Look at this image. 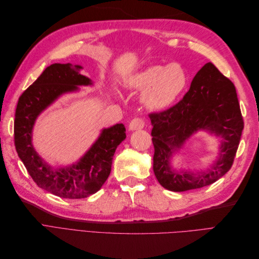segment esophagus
<instances>
[{"instance_id": "esophagus-1", "label": "esophagus", "mask_w": 259, "mask_h": 259, "mask_svg": "<svg viewBox=\"0 0 259 259\" xmlns=\"http://www.w3.org/2000/svg\"><path fill=\"white\" fill-rule=\"evenodd\" d=\"M144 126H145V122L143 119H140V117H135V119H133L128 124L130 131L142 130L144 128Z\"/></svg>"}]
</instances>
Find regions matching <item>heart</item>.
Segmentation results:
<instances>
[{
  "mask_svg": "<svg viewBox=\"0 0 259 259\" xmlns=\"http://www.w3.org/2000/svg\"><path fill=\"white\" fill-rule=\"evenodd\" d=\"M187 84V73L178 64L150 66L132 76L128 83L132 89L146 91L145 104L153 110L173 105L186 90Z\"/></svg>",
  "mask_w": 259,
  "mask_h": 259,
  "instance_id": "heart-1",
  "label": "heart"
}]
</instances>
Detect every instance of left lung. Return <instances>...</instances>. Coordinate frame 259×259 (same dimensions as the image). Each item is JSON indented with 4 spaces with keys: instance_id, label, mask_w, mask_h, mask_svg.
Returning <instances> with one entry per match:
<instances>
[{
    "instance_id": "left-lung-1",
    "label": "left lung",
    "mask_w": 259,
    "mask_h": 259,
    "mask_svg": "<svg viewBox=\"0 0 259 259\" xmlns=\"http://www.w3.org/2000/svg\"><path fill=\"white\" fill-rule=\"evenodd\" d=\"M149 116L153 126V171L165 189L175 192L198 189L215 183L231 168L244 122L236 88L211 62L199 70L179 103ZM198 130H208L223 138L221 155L207 171L177 174L170 168V156Z\"/></svg>"
}]
</instances>
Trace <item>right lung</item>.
Returning a JSON list of instances; mask_svg holds the SVG:
<instances>
[{"mask_svg":"<svg viewBox=\"0 0 259 259\" xmlns=\"http://www.w3.org/2000/svg\"><path fill=\"white\" fill-rule=\"evenodd\" d=\"M81 69L72 64L46 68L21 94L15 113V147L29 175L42 189L65 199H83L96 193L110 175L116 147L126 138L123 124L104 128L80 161L68 167L53 168L34 150L32 128L37 115L62 94L76 91L77 85L92 84L91 79L80 73Z\"/></svg>","mask_w":259,"mask_h":259,"instance_id":"obj_1","label":"right lung"}]
</instances>
